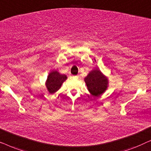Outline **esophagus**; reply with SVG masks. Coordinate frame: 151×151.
<instances>
[{"instance_id": "obj_1", "label": "esophagus", "mask_w": 151, "mask_h": 151, "mask_svg": "<svg viewBox=\"0 0 151 151\" xmlns=\"http://www.w3.org/2000/svg\"><path fill=\"white\" fill-rule=\"evenodd\" d=\"M73 79H75V78H77V76H73Z\"/></svg>"}]
</instances>
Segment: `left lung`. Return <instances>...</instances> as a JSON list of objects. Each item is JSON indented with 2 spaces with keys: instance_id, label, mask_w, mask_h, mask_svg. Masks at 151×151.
Wrapping results in <instances>:
<instances>
[{
  "instance_id": "1",
  "label": "left lung",
  "mask_w": 151,
  "mask_h": 151,
  "mask_svg": "<svg viewBox=\"0 0 151 151\" xmlns=\"http://www.w3.org/2000/svg\"><path fill=\"white\" fill-rule=\"evenodd\" d=\"M88 91L93 97H98L106 91L109 86V80L100 70L95 69L84 78Z\"/></svg>"
}]
</instances>
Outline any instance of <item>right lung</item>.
<instances>
[{
  "label": "right lung",
  "instance_id": "right-lung-1",
  "mask_svg": "<svg viewBox=\"0 0 151 151\" xmlns=\"http://www.w3.org/2000/svg\"><path fill=\"white\" fill-rule=\"evenodd\" d=\"M67 79V76L66 75L60 74L55 70L51 71L47 76V79L45 82L49 93L53 94L58 91L63 82Z\"/></svg>",
  "mask_w": 151,
  "mask_h": 151
}]
</instances>
